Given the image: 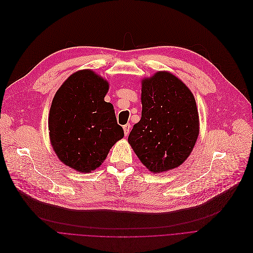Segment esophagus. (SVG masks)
<instances>
[{"instance_id":"34e87169","label":"esophagus","mask_w":253,"mask_h":253,"mask_svg":"<svg viewBox=\"0 0 253 253\" xmlns=\"http://www.w3.org/2000/svg\"><path fill=\"white\" fill-rule=\"evenodd\" d=\"M129 130H130V125L126 124L124 126V131H125V135L127 136L129 134Z\"/></svg>"}]
</instances>
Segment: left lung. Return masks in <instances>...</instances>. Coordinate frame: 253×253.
Returning a JSON list of instances; mask_svg holds the SVG:
<instances>
[{
	"instance_id": "obj_1",
	"label": "left lung",
	"mask_w": 253,
	"mask_h": 253,
	"mask_svg": "<svg viewBox=\"0 0 253 253\" xmlns=\"http://www.w3.org/2000/svg\"><path fill=\"white\" fill-rule=\"evenodd\" d=\"M142 116L128 135L131 148L147 169H175L190 154L199 136L194 94L169 72L142 80Z\"/></svg>"
}]
</instances>
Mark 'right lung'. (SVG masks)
I'll return each mask as SVG.
<instances>
[{"instance_id": "add662e5", "label": "right lung", "mask_w": 253, "mask_h": 253, "mask_svg": "<svg viewBox=\"0 0 253 253\" xmlns=\"http://www.w3.org/2000/svg\"><path fill=\"white\" fill-rule=\"evenodd\" d=\"M109 83L91 70L72 74L58 88L48 128L54 152L66 166L89 173L99 168L122 139L113 106L104 101Z\"/></svg>"}]
</instances>
